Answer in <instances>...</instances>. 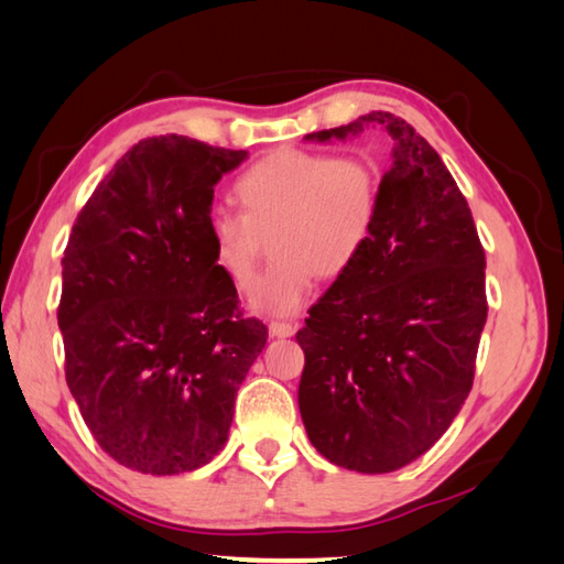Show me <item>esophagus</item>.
I'll list each match as a JSON object with an SVG mask.
<instances>
[{"label": "esophagus", "mask_w": 564, "mask_h": 564, "mask_svg": "<svg viewBox=\"0 0 564 564\" xmlns=\"http://www.w3.org/2000/svg\"><path fill=\"white\" fill-rule=\"evenodd\" d=\"M269 335L271 337H293L295 335V327L289 323H271L269 325Z\"/></svg>", "instance_id": "esophagus-1"}]
</instances>
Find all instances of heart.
Instances as JSON below:
<instances>
[{"mask_svg": "<svg viewBox=\"0 0 564 564\" xmlns=\"http://www.w3.org/2000/svg\"><path fill=\"white\" fill-rule=\"evenodd\" d=\"M235 193L241 213L209 215V249L215 269L247 291L271 239L275 261L249 301L263 315H295L315 273L337 279L349 271L379 217V173L364 156L281 149L253 163Z\"/></svg>", "mask_w": 564, "mask_h": 564, "instance_id": "heart-1", "label": "heart"}]
</instances>
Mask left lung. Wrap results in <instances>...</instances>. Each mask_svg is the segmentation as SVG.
I'll use <instances>...</instances> for the list:
<instances>
[{"label": "left lung", "instance_id": "1", "mask_svg": "<svg viewBox=\"0 0 564 564\" xmlns=\"http://www.w3.org/2000/svg\"><path fill=\"white\" fill-rule=\"evenodd\" d=\"M369 127L393 143L379 217L297 329V405L319 455L386 474L433 447L465 405L487 323V259L447 165L401 117L371 112L305 141H347Z\"/></svg>", "mask_w": 564, "mask_h": 564}]
</instances>
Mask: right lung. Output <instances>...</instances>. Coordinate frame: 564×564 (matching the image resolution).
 Returning <instances> with one entry per match:
<instances>
[{"instance_id": "add662e5", "label": "right lung", "mask_w": 564, "mask_h": 564, "mask_svg": "<svg viewBox=\"0 0 564 564\" xmlns=\"http://www.w3.org/2000/svg\"><path fill=\"white\" fill-rule=\"evenodd\" d=\"M247 151L165 134L121 156L63 257L65 381L109 457L183 474L223 452L235 399L267 345L215 269V185Z\"/></svg>"}]
</instances>
